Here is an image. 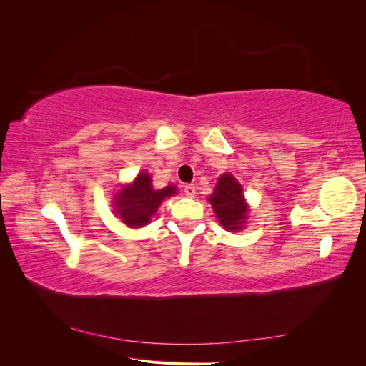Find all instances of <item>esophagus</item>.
<instances>
[{
	"mask_svg": "<svg viewBox=\"0 0 366 366\" xmlns=\"http://www.w3.org/2000/svg\"><path fill=\"white\" fill-rule=\"evenodd\" d=\"M184 194L189 198H194L195 197V186L194 184H186L184 186Z\"/></svg>",
	"mask_w": 366,
	"mask_h": 366,
	"instance_id": "1",
	"label": "esophagus"
}]
</instances>
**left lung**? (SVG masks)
Here are the masks:
<instances>
[{
	"label": "left lung",
	"instance_id": "obj_1",
	"mask_svg": "<svg viewBox=\"0 0 366 366\" xmlns=\"http://www.w3.org/2000/svg\"><path fill=\"white\" fill-rule=\"evenodd\" d=\"M209 203L212 204L219 224L226 230H242L246 224L249 206L239 182L232 174H223L218 179Z\"/></svg>",
	"mask_w": 366,
	"mask_h": 366
}]
</instances>
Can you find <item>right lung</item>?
<instances>
[{
	"label": "right lung",
	"instance_id": "obj_1",
	"mask_svg": "<svg viewBox=\"0 0 366 366\" xmlns=\"http://www.w3.org/2000/svg\"><path fill=\"white\" fill-rule=\"evenodd\" d=\"M174 194H177L174 184L166 186L160 191L154 189L151 175L147 171H142L134 182L122 186V189L117 191L113 200L114 214L122 219V223L132 229L143 227L157 212L164 198Z\"/></svg>",
	"mask_w": 366,
	"mask_h": 366
}]
</instances>
